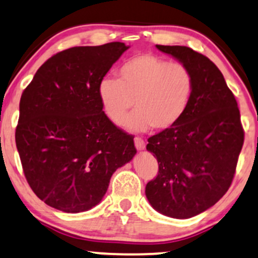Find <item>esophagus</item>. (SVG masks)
<instances>
[{
    "instance_id": "obj_1",
    "label": "esophagus",
    "mask_w": 258,
    "mask_h": 258,
    "mask_svg": "<svg viewBox=\"0 0 258 258\" xmlns=\"http://www.w3.org/2000/svg\"><path fill=\"white\" fill-rule=\"evenodd\" d=\"M134 142H135V147H136V150H144L145 148V141H144V139H141L140 136H135L134 138Z\"/></svg>"
}]
</instances>
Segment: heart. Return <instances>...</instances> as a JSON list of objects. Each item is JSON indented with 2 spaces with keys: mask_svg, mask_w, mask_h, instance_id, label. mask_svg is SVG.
I'll use <instances>...</instances> for the list:
<instances>
[{
  "mask_svg": "<svg viewBox=\"0 0 258 258\" xmlns=\"http://www.w3.org/2000/svg\"><path fill=\"white\" fill-rule=\"evenodd\" d=\"M195 93L192 71L182 62L168 61L154 54H140L119 69V80L105 77L99 83V98L106 116L134 132L151 126L170 129L182 119Z\"/></svg>",
  "mask_w": 258,
  "mask_h": 258,
  "instance_id": "b5f03b06",
  "label": "heart"
}]
</instances>
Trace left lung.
Returning <instances> with one entry per match:
<instances>
[{"label": "left lung", "mask_w": 258, "mask_h": 258, "mask_svg": "<svg viewBox=\"0 0 258 258\" xmlns=\"http://www.w3.org/2000/svg\"><path fill=\"white\" fill-rule=\"evenodd\" d=\"M193 74L195 93L182 119L148 139L158 175L146 184L153 209L172 219H189L226 195L244 144L237 100L217 66L184 45H156Z\"/></svg>", "instance_id": "8db88e82"}]
</instances>
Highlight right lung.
Wrapping results in <instances>:
<instances>
[{
    "mask_svg": "<svg viewBox=\"0 0 258 258\" xmlns=\"http://www.w3.org/2000/svg\"><path fill=\"white\" fill-rule=\"evenodd\" d=\"M128 48L111 42L56 53L21 94L15 144L27 183L51 208H94L135 156L134 136L108 119L99 98L100 81Z\"/></svg>",
    "mask_w": 258,
    "mask_h": 258,
    "instance_id": "obj_1",
    "label": "right lung"
}]
</instances>
